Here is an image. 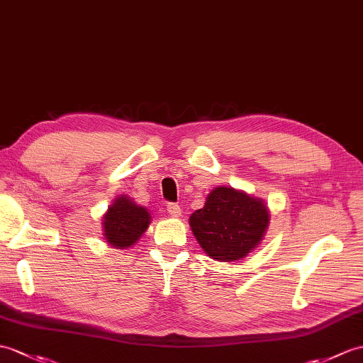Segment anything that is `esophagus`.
<instances>
[{"label": "esophagus", "mask_w": 363, "mask_h": 363, "mask_svg": "<svg viewBox=\"0 0 363 363\" xmlns=\"http://www.w3.org/2000/svg\"><path fill=\"white\" fill-rule=\"evenodd\" d=\"M167 212L170 213L172 216H179L181 215V206L176 204V202H168Z\"/></svg>", "instance_id": "esophagus-1"}]
</instances>
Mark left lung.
<instances>
[{"label": "left lung", "instance_id": "1", "mask_svg": "<svg viewBox=\"0 0 363 363\" xmlns=\"http://www.w3.org/2000/svg\"><path fill=\"white\" fill-rule=\"evenodd\" d=\"M263 199L232 187H216L206 204L193 212L190 227L199 246L218 261H237L249 255L263 240L269 225Z\"/></svg>", "mask_w": 363, "mask_h": 363}]
</instances>
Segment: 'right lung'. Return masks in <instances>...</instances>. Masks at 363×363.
<instances>
[{"label": "right lung", "mask_w": 363, "mask_h": 363, "mask_svg": "<svg viewBox=\"0 0 363 363\" xmlns=\"http://www.w3.org/2000/svg\"><path fill=\"white\" fill-rule=\"evenodd\" d=\"M150 220L151 215L145 207L121 195L104 215V237L116 249H128L145 233Z\"/></svg>", "instance_id": "1"}]
</instances>
